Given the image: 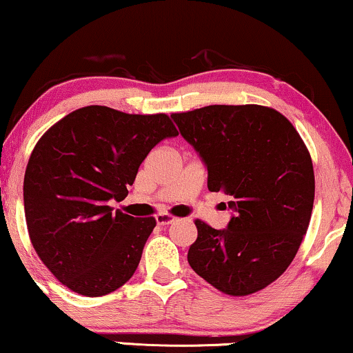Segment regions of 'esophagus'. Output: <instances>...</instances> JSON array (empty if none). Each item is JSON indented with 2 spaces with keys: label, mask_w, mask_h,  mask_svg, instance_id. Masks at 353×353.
<instances>
[{
  "label": "esophagus",
  "mask_w": 353,
  "mask_h": 353,
  "mask_svg": "<svg viewBox=\"0 0 353 353\" xmlns=\"http://www.w3.org/2000/svg\"><path fill=\"white\" fill-rule=\"evenodd\" d=\"M175 220H176L175 216H172V215H168V214H159V215L156 216V221H157V225H161V226L172 225L173 221H175Z\"/></svg>",
  "instance_id": "esophagus-1"
}]
</instances>
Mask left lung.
<instances>
[{"label": "left lung", "mask_w": 353, "mask_h": 353, "mask_svg": "<svg viewBox=\"0 0 353 353\" xmlns=\"http://www.w3.org/2000/svg\"><path fill=\"white\" fill-rule=\"evenodd\" d=\"M172 119L204 162L209 191L230 196L233 210L223 230L194 221L191 268L230 296L267 288L291 265L310 223L315 175L301 134L257 104L207 105Z\"/></svg>", "instance_id": "1"}]
</instances>
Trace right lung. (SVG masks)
I'll return each instance as SVG.
<instances>
[{"label":"right lung","mask_w":353,"mask_h":353,"mask_svg":"<svg viewBox=\"0 0 353 353\" xmlns=\"http://www.w3.org/2000/svg\"><path fill=\"white\" fill-rule=\"evenodd\" d=\"M178 137L165 114L77 109L48 130L28 159L23 207L38 257L77 294L99 297L137 272L156 220L134 219L123 201L149 151Z\"/></svg>","instance_id":"obj_1"}]
</instances>
